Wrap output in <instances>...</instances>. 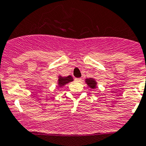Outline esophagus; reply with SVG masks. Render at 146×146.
<instances>
[{"label": "esophagus", "instance_id": "34e87169", "mask_svg": "<svg viewBox=\"0 0 146 146\" xmlns=\"http://www.w3.org/2000/svg\"><path fill=\"white\" fill-rule=\"evenodd\" d=\"M82 80L81 78H75L74 79V81L76 82H80Z\"/></svg>", "mask_w": 146, "mask_h": 146}]
</instances>
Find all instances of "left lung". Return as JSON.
<instances>
[{"label":"left lung","instance_id":"8db88e82","mask_svg":"<svg viewBox=\"0 0 146 146\" xmlns=\"http://www.w3.org/2000/svg\"><path fill=\"white\" fill-rule=\"evenodd\" d=\"M84 81H85V83L87 84V86L92 90L96 88L97 86H98V82L94 78H87L85 79Z\"/></svg>","mask_w":146,"mask_h":146}]
</instances>
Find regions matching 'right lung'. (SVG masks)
<instances>
[{"instance_id":"right-lung-1","label":"right lung","mask_w":146,"mask_h":146,"mask_svg":"<svg viewBox=\"0 0 146 146\" xmlns=\"http://www.w3.org/2000/svg\"><path fill=\"white\" fill-rule=\"evenodd\" d=\"M74 80L73 77L71 75L67 76V77H62L61 75L58 76V80H57V84L58 88H61L63 87L65 84H68V83L71 82Z\"/></svg>"}]
</instances>
